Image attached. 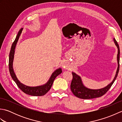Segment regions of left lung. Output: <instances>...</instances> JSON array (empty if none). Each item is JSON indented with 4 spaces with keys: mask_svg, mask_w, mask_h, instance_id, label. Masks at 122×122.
Segmentation results:
<instances>
[{
    "mask_svg": "<svg viewBox=\"0 0 122 122\" xmlns=\"http://www.w3.org/2000/svg\"><path fill=\"white\" fill-rule=\"evenodd\" d=\"M114 41L115 45L117 46L118 49V53L117 55V60L118 66L117 71L116 72L115 76L112 82L108 84L107 86L100 89H90L89 88L85 87L83 85L81 77L77 75L76 73L72 72V76H73V79L72 80L71 83V90L73 94L76 97L82 99H91L96 97H102L107 93L108 90L110 89L113 83L114 82L119 71V68H120V48L117 42V41L114 38Z\"/></svg>",
    "mask_w": 122,
    "mask_h": 122,
    "instance_id": "left-lung-1",
    "label": "left lung"
}]
</instances>
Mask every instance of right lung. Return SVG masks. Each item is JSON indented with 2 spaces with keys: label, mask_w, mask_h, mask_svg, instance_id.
<instances>
[{
  "label": "right lung",
  "mask_w": 122,
  "mask_h": 122,
  "mask_svg": "<svg viewBox=\"0 0 122 122\" xmlns=\"http://www.w3.org/2000/svg\"><path fill=\"white\" fill-rule=\"evenodd\" d=\"M23 30V28H21L19 32H18V34L16 36L14 42H13L11 50L10 51L9 53V69L10 74L11 75V76L14 80V81L15 82V83L17 84V86L19 87V89L21 90L22 92H24L25 93L28 95H32V96H43L45 95L46 93H47L52 85L53 81L56 77L59 76L60 74L62 73V69L61 68H59L56 69V70L53 72L52 74L50 79L48 80V81L45 84L43 85H41V86H27L24 84L21 83L19 80L18 79L16 76H15V72L14 71V69H13V61H14V54H15V46H16L17 43L18 41V39L20 37V36L21 35L22 32V31Z\"/></svg>",
  "instance_id": "obj_1"
}]
</instances>
